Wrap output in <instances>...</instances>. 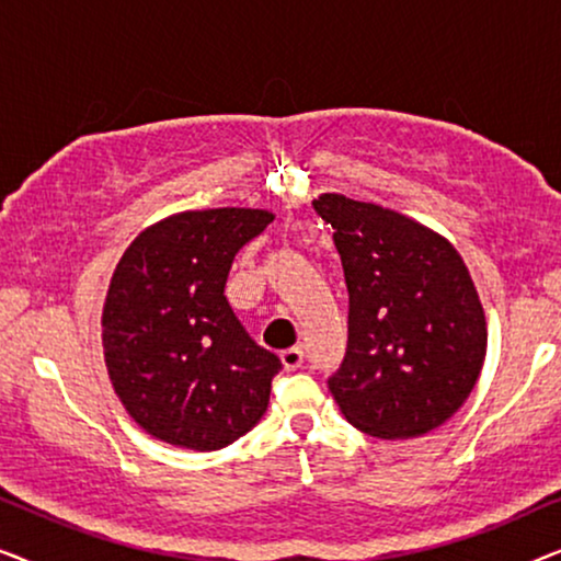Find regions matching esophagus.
I'll list each match as a JSON object with an SVG mask.
<instances>
[{
  "mask_svg": "<svg viewBox=\"0 0 561 561\" xmlns=\"http://www.w3.org/2000/svg\"><path fill=\"white\" fill-rule=\"evenodd\" d=\"M280 363L286 370H298L304 365V350L301 347H288L280 352Z\"/></svg>",
  "mask_w": 561,
  "mask_h": 561,
  "instance_id": "esophagus-1",
  "label": "esophagus"
}]
</instances>
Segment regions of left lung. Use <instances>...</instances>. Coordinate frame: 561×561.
I'll return each mask as SVG.
<instances>
[{
	"label": "left lung",
	"instance_id": "1",
	"mask_svg": "<svg viewBox=\"0 0 561 561\" xmlns=\"http://www.w3.org/2000/svg\"><path fill=\"white\" fill-rule=\"evenodd\" d=\"M313 209L334 229L350 294L347 352L329 390L378 439L442 426L472 393L488 350L470 271L442 234L342 194Z\"/></svg>",
	"mask_w": 561,
	"mask_h": 561
}]
</instances>
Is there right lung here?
<instances>
[{
  "label": "right lung",
  "instance_id": "obj_1",
  "mask_svg": "<svg viewBox=\"0 0 561 561\" xmlns=\"http://www.w3.org/2000/svg\"><path fill=\"white\" fill-rule=\"evenodd\" d=\"M271 221L265 209L181 211L117 263L102 313L106 370L156 439L214 451L263 419L283 365L244 332L225 286L237 252Z\"/></svg>",
  "mask_w": 561,
  "mask_h": 561
}]
</instances>
